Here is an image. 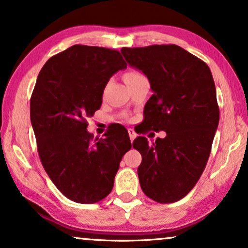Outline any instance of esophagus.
Wrapping results in <instances>:
<instances>
[{
  "label": "esophagus",
  "instance_id": "34e87169",
  "mask_svg": "<svg viewBox=\"0 0 248 248\" xmlns=\"http://www.w3.org/2000/svg\"><path fill=\"white\" fill-rule=\"evenodd\" d=\"M127 131H128V136H130L131 141H133L134 139H136L137 133H136V132H134V130H132V128H128Z\"/></svg>",
  "mask_w": 248,
  "mask_h": 248
}]
</instances>
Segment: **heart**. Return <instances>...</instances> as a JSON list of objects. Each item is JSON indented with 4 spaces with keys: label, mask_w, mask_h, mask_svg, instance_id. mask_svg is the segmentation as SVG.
Returning <instances> with one entry per match:
<instances>
[{
    "label": "heart",
    "mask_w": 248,
    "mask_h": 248,
    "mask_svg": "<svg viewBox=\"0 0 248 248\" xmlns=\"http://www.w3.org/2000/svg\"><path fill=\"white\" fill-rule=\"evenodd\" d=\"M141 76L140 73L138 72H127L124 75V81H127V79H132V78H136V77Z\"/></svg>",
    "instance_id": "1"
}]
</instances>
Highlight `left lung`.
I'll return each mask as SVG.
<instances>
[{"label": "left lung", "mask_w": 248, "mask_h": 248, "mask_svg": "<svg viewBox=\"0 0 248 248\" xmlns=\"http://www.w3.org/2000/svg\"><path fill=\"white\" fill-rule=\"evenodd\" d=\"M127 63L148 77L153 95L144 106V124L165 131L148 142L138 137L142 156L138 175L142 191L160 204L178 202L201 178L211 154L220 111L211 69L175 44L123 47Z\"/></svg>", "instance_id": "1"}]
</instances>
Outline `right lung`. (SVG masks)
Masks as SVG:
<instances>
[{"label": "right lung", "mask_w": 248, "mask_h": 248, "mask_svg": "<svg viewBox=\"0 0 248 248\" xmlns=\"http://www.w3.org/2000/svg\"><path fill=\"white\" fill-rule=\"evenodd\" d=\"M125 68L116 50L76 44L51 57L38 74L31 98L37 152L51 181L70 201L93 204L107 197L131 149L125 127L100 139L86 130L109 78Z\"/></svg>", "instance_id": "right-lung-1"}]
</instances>
